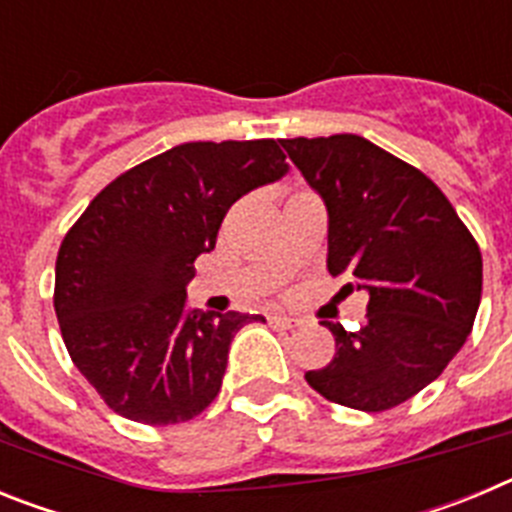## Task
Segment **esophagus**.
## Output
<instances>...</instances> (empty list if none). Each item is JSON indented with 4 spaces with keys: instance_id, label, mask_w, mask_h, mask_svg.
<instances>
[{
    "instance_id": "esophagus-1",
    "label": "esophagus",
    "mask_w": 512,
    "mask_h": 512,
    "mask_svg": "<svg viewBox=\"0 0 512 512\" xmlns=\"http://www.w3.org/2000/svg\"><path fill=\"white\" fill-rule=\"evenodd\" d=\"M266 320H269L274 328H282V330H292L297 325L295 318H287V315H277V312H271V315H266Z\"/></svg>"
}]
</instances>
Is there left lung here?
<instances>
[{
  "mask_svg": "<svg viewBox=\"0 0 512 512\" xmlns=\"http://www.w3.org/2000/svg\"><path fill=\"white\" fill-rule=\"evenodd\" d=\"M284 151L328 210V271L366 289V323L320 325L336 354L307 372L343 408L382 413L418 395L459 354L482 297V253L420 169L361 135L287 138Z\"/></svg>",
  "mask_w": 512,
  "mask_h": 512,
  "instance_id": "1",
  "label": "left lung"
}]
</instances>
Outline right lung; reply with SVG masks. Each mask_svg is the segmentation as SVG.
Returning a JSON list of instances; mask_svg holds the SVG:
<instances>
[{"mask_svg":"<svg viewBox=\"0 0 512 512\" xmlns=\"http://www.w3.org/2000/svg\"><path fill=\"white\" fill-rule=\"evenodd\" d=\"M277 140L182 143L110 182L71 225L53 307L71 361L122 418L192 420L220 392L243 312L187 307L194 261L235 200L287 174Z\"/></svg>","mask_w":512,"mask_h":512,"instance_id":"right-lung-1","label":"right lung"}]
</instances>
